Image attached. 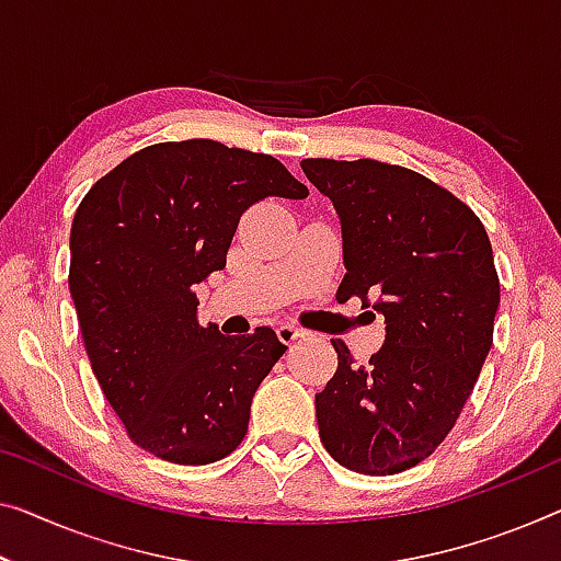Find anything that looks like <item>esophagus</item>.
Wrapping results in <instances>:
<instances>
[{
    "label": "esophagus",
    "mask_w": 561,
    "mask_h": 561,
    "mask_svg": "<svg viewBox=\"0 0 561 561\" xmlns=\"http://www.w3.org/2000/svg\"><path fill=\"white\" fill-rule=\"evenodd\" d=\"M277 334H279V340H282V342H287V345H291V342L302 340L307 332H305L302 328H297V324H279V328H277Z\"/></svg>",
    "instance_id": "1"
}]
</instances>
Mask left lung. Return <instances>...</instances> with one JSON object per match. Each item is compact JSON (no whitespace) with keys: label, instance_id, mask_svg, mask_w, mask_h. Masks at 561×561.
<instances>
[{"label":"left lung","instance_id":"8db88e82","mask_svg":"<svg viewBox=\"0 0 561 561\" xmlns=\"http://www.w3.org/2000/svg\"><path fill=\"white\" fill-rule=\"evenodd\" d=\"M302 171L342 224L340 291L386 317V345L314 396L328 454L350 471L392 476L454 428L494 342L499 274L479 216L403 165L305 158Z\"/></svg>","mask_w":561,"mask_h":561}]
</instances>
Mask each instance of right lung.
<instances>
[{
  "mask_svg": "<svg viewBox=\"0 0 561 561\" xmlns=\"http://www.w3.org/2000/svg\"><path fill=\"white\" fill-rule=\"evenodd\" d=\"M309 191L277 158L194 138L125 158L80 201L70 295L107 403L130 440L204 466L247 436L252 398L287 345L272 328L198 324L196 284L227 266L241 214Z\"/></svg>",
  "mask_w": 561,
  "mask_h": 561,
  "instance_id": "add662e5",
  "label": "right lung"
}]
</instances>
